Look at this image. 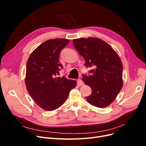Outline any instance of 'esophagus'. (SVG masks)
Masks as SVG:
<instances>
[{
    "label": "esophagus",
    "instance_id": "34e87169",
    "mask_svg": "<svg viewBox=\"0 0 146 146\" xmlns=\"http://www.w3.org/2000/svg\"><path fill=\"white\" fill-rule=\"evenodd\" d=\"M77 83L78 86H82L84 85V82L81 80V79H79L77 81Z\"/></svg>",
    "mask_w": 146,
    "mask_h": 146
}]
</instances>
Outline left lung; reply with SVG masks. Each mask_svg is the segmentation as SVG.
Here are the masks:
<instances>
[{"label": "left lung", "instance_id": "1", "mask_svg": "<svg viewBox=\"0 0 146 146\" xmlns=\"http://www.w3.org/2000/svg\"><path fill=\"white\" fill-rule=\"evenodd\" d=\"M74 47L85 60V66L94 67L90 76L83 75L82 81L91 88L87 101L98 108L113 102L123 86L121 60L111 45L100 38L88 37L73 40Z\"/></svg>", "mask_w": 146, "mask_h": 146}]
</instances>
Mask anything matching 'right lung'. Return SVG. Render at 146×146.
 Instances as JSON below:
<instances>
[{"instance_id":"obj_1","label":"right lung","mask_w":146,"mask_h":146,"mask_svg":"<svg viewBox=\"0 0 146 146\" xmlns=\"http://www.w3.org/2000/svg\"><path fill=\"white\" fill-rule=\"evenodd\" d=\"M69 41L63 38L46 41L33 51L27 61V89L36 104L45 111L58 108L77 85L75 80L56 77L63 67L59 63L60 52Z\"/></svg>"}]
</instances>
